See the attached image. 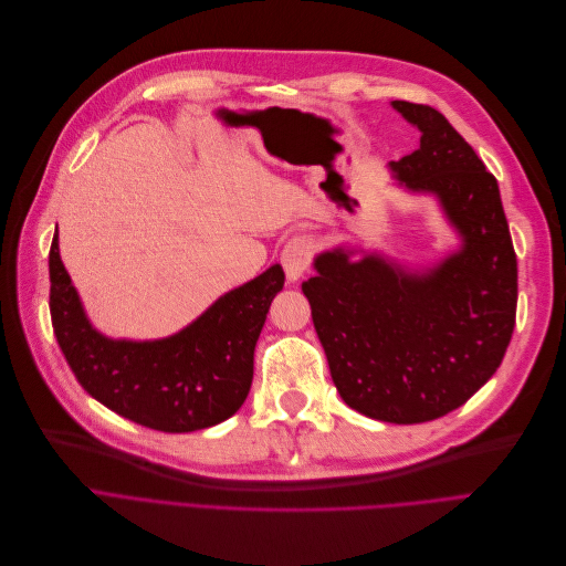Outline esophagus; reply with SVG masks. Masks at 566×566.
Wrapping results in <instances>:
<instances>
[{
  "label": "esophagus",
  "mask_w": 566,
  "mask_h": 566,
  "mask_svg": "<svg viewBox=\"0 0 566 566\" xmlns=\"http://www.w3.org/2000/svg\"><path fill=\"white\" fill-rule=\"evenodd\" d=\"M315 239L308 237V234H297L287 239V244L281 253V262H283V269H285V276L290 283L300 281L306 269L311 266V260L315 255Z\"/></svg>",
  "instance_id": "1"
}]
</instances>
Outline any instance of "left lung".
Returning <instances> with one entry per match:
<instances>
[{"label":"left lung","mask_w":566,"mask_h":566,"mask_svg":"<svg viewBox=\"0 0 566 566\" xmlns=\"http://www.w3.org/2000/svg\"><path fill=\"white\" fill-rule=\"evenodd\" d=\"M419 149L391 160L410 196L436 198L459 249L410 266L380 251L334 247L302 283L332 380L378 421L444 417L486 385L514 334L518 269L497 179L442 113L391 101Z\"/></svg>","instance_id":"left-lung-1"}]
</instances>
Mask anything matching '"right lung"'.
Returning a JSON list of instances; mask_svg holds the SVG:
<instances>
[{"instance_id": "add662e5", "label": "right lung", "mask_w": 566, "mask_h": 566, "mask_svg": "<svg viewBox=\"0 0 566 566\" xmlns=\"http://www.w3.org/2000/svg\"><path fill=\"white\" fill-rule=\"evenodd\" d=\"M285 274L272 264L154 340L111 338L85 313L60 255L50 247V315L62 353L83 389L107 410L164 433H191L232 417L253 382V349Z\"/></svg>"}]
</instances>
